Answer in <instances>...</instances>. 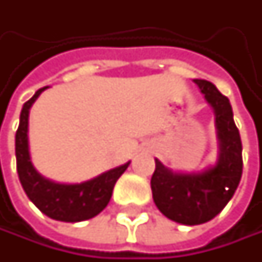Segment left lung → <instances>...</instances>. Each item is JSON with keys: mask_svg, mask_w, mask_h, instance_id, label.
Returning a JSON list of instances; mask_svg holds the SVG:
<instances>
[{"mask_svg": "<svg viewBox=\"0 0 262 262\" xmlns=\"http://www.w3.org/2000/svg\"><path fill=\"white\" fill-rule=\"evenodd\" d=\"M216 114L219 160L201 173H173L156 160L151 192L157 208L181 225H201L226 207L242 176V141L226 96L207 80H194Z\"/></svg>", "mask_w": 262, "mask_h": 262, "instance_id": "left-lung-1", "label": "left lung"}]
</instances>
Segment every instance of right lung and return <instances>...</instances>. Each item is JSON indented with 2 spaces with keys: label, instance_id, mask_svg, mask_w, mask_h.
Wrapping results in <instances>:
<instances>
[{
  "label": "right lung",
  "instance_id": "right-lung-1",
  "mask_svg": "<svg viewBox=\"0 0 262 262\" xmlns=\"http://www.w3.org/2000/svg\"><path fill=\"white\" fill-rule=\"evenodd\" d=\"M45 89L48 87L39 89L33 97L23 105L20 114V124L15 133V160L18 179L29 200L48 217L68 223L89 220L97 216L107 206L116 181L125 172L129 162L90 181L74 185L55 184L39 175L29 156L27 125L29 111Z\"/></svg>",
  "mask_w": 262,
  "mask_h": 262
}]
</instances>
